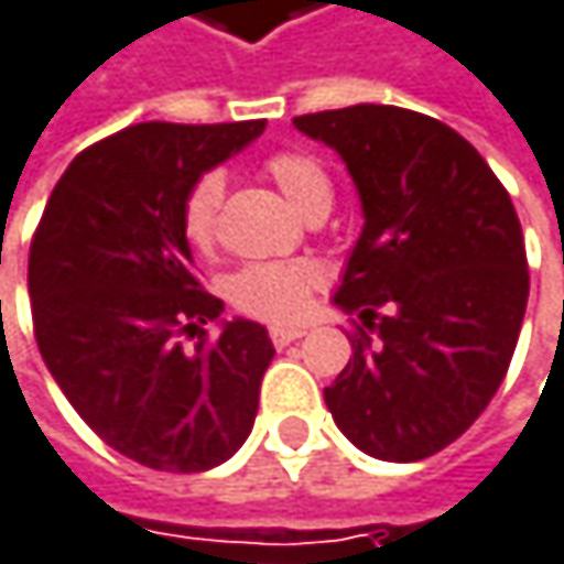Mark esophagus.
I'll return each instance as SVG.
<instances>
[{
    "label": "esophagus",
    "mask_w": 564,
    "mask_h": 564,
    "mask_svg": "<svg viewBox=\"0 0 564 564\" xmlns=\"http://www.w3.org/2000/svg\"><path fill=\"white\" fill-rule=\"evenodd\" d=\"M269 335H272V341L282 348V345L299 341V338L305 335V328H302V325H272V328H269Z\"/></svg>",
    "instance_id": "1"
}]
</instances>
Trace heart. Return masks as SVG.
<instances>
[{"mask_svg":"<svg viewBox=\"0 0 564 564\" xmlns=\"http://www.w3.org/2000/svg\"><path fill=\"white\" fill-rule=\"evenodd\" d=\"M265 173L272 176V183L282 189V196L299 213L332 203V180H328L325 166L308 153H299V150L275 153V156H269ZM219 199H223L219 173H206L189 189L186 206H183V229H186L189 242L206 246L213 239ZM315 282H318V269L312 262H259V265H246L242 272L232 275L229 299L249 315L279 322V318H292L305 305Z\"/></svg>","mask_w":564,"mask_h":564,"instance_id":"obj_1","label":"heart"}]
</instances>
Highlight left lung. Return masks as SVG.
<instances>
[{
    "instance_id": "left-lung-1",
    "label": "left lung",
    "mask_w": 564,
    "mask_h": 564,
    "mask_svg": "<svg viewBox=\"0 0 564 564\" xmlns=\"http://www.w3.org/2000/svg\"><path fill=\"white\" fill-rule=\"evenodd\" d=\"M292 124L341 156L365 216L332 302L375 338H351L325 404L375 459L433 456L486 411L519 341L529 265L512 199L473 143L417 111Z\"/></svg>"
}]
</instances>
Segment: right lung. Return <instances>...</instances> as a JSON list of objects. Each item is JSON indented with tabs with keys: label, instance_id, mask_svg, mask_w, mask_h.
I'll use <instances>...</instances> for the list:
<instances>
[{
	"label": "right lung",
	"instance_id": "right-lung-1",
	"mask_svg": "<svg viewBox=\"0 0 564 564\" xmlns=\"http://www.w3.org/2000/svg\"><path fill=\"white\" fill-rule=\"evenodd\" d=\"M262 131L265 121H150L95 143L55 183L32 239L45 368L82 421L150 469H213L256 423L272 338L259 322L219 318L223 302L196 282L183 206L203 173ZM196 327L183 349L175 335Z\"/></svg>",
	"mask_w": 564,
	"mask_h": 564
}]
</instances>
